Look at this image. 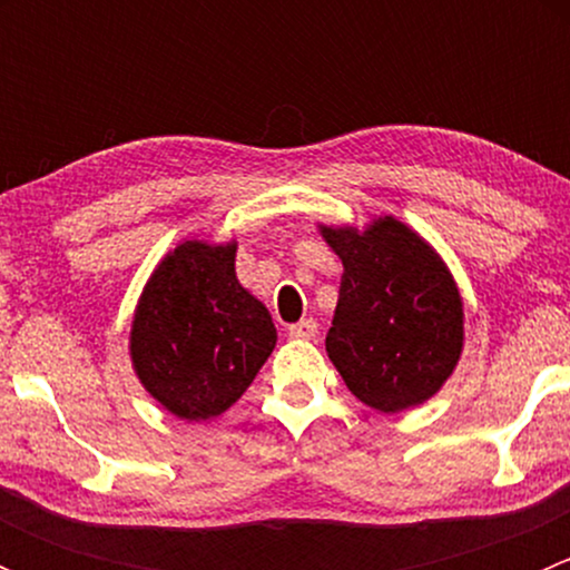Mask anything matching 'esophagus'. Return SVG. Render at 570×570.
<instances>
[{
	"instance_id": "1",
	"label": "esophagus",
	"mask_w": 570,
	"mask_h": 570,
	"mask_svg": "<svg viewBox=\"0 0 570 570\" xmlns=\"http://www.w3.org/2000/svg\"><path fill=\"white\" fill-rule=\"evenodd\" d=\"M289 336L292 338H314L317 336V322L314 320L295 322V325H289Z\"/></svg>"
}]
</instances>
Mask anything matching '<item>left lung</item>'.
Returning a JSON list of instances; mask_svg holds the SVG:
<instances>
[{
    "instance_id": "obj_1",
    "label": "left lung",
    "mask_w": 570,
    "mask_h": 570,
    "mask_svg": "<svg viewBox=\"0 0 570 570\" xmlns=\"http://www.w3.org/2000/svg\"><path fill=\"white\" fill-rule=\"evenodd\" d=\"M344 273L327 358L364 405L383 413L430 400L463 347V306L450 269L394 217L364 234L322 228Z\"/></svg>"
}]
</instances>
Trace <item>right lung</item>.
Masks as SVG:
<instances>
[{
  "mask_svg": "<svg viewBox=\"0 0 570 570\" xmlns=\"http://www.w3.org/2000/svg\"><path fill=\"white\" fill-rule=\"evenodd\" d=\"M234 256L237 245H178L154 269L131 325L137 377L187 422L232 407L278 338L267 308L237 281Z\"/></svg>",
  "mask_w": 570,
  "mask_h": 570,
  "instance_id": "right-lung-1",
  "label": "right lung"
}]
</instances>
